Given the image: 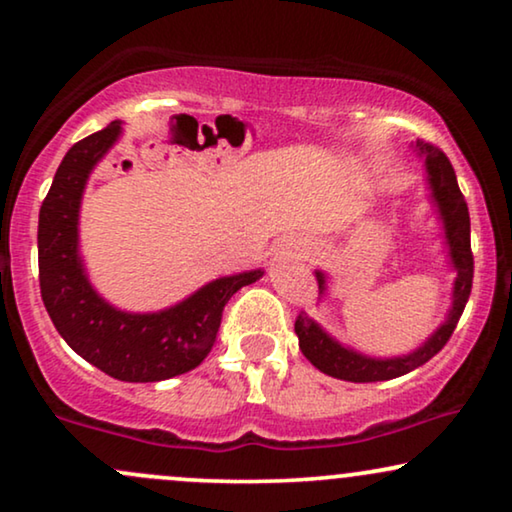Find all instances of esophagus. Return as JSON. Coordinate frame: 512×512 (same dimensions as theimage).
Here are the masks:
<instances>
[{
  "mask_svg": "<svg viewBox=\"0 0 512 512\" xmlns=\"http://www.w3.org/2000/svg\"><path fill=\"white\" fill-rule=\"evenodd\" d=\"M291 247L298 251V254H310V247H307L305 240H291Z\"/></svg>",
  "mask_w": 512,
  "mask_h": 512,
  "instance_id": "1",
  "label": "esophagus"
}]
</instances>
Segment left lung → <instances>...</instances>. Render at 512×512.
I'll list each match as a JSON object with an SVG mask.
<instances>
[{
	"instance_id": "obj_1",
	"label": "left lung",
	"mask_w": 512,
	"mask_h": 512,
	"mask_svg": "<svg viewBox=\"0 0 512 512\" xmlns=\"http://www.w3.org/2000/svg\"><path fill=\"white\" fill-rule=\"evenodd\" d=\"M417 151V156L424 158L426 165V179L431 186V198L438 205V214L443 219L445 228V240L450 247L452 268L457 270L454 277V289H452V310L447 314V319L436 328V333L424 342L422 347L415 349L412 354L394 356V359H375V356H366L354 352L345 345H340L338 340H333L317 321L307 317L305 312H300L296 317V335L300 352L305 354V359L312 363L314 368H319L321 373L338 377V380L347 382H382V380H394L410 370L424 366L426 361L433 359L440 349L447 345V340L452 338L454 328L459 324L461 312L468 303L473 286V251H471V216H468V207L464 195L459 191L457 174L450 158L445 156L438 146L417 139V144L412 146ZM317 282L319 291H326V275L317 270Z\"/></svg>"
}]
</instances>
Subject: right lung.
<instances>
[{"label": "right lung", "mask_w": 512, "mask_h": 512, "mask_svg": "<svg viewBox=\"0 0 512 512\" xmlns=\"http://www.w3.org/2000/svg\"><path fill=\"white\" fill-rule=\"evenodd\" d=\"M121 121L76 142L39 209V286L48 317L76 354L121 382H160L198 368L212 352L223 307L263 270L214 279L160 312L116 310L90 286L79 256L86 181L121 135Z\"/></svg>", "instance_id": "obj_1"}]
</instances>
